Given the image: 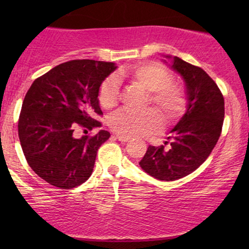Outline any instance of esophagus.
Instances as JSON below:
<instances>
[{
  "instance_id": "34e87169",
  "label": "esophagus",
  "mask_w": 249,
  "mask_h": 249,
  "mask_svg": "<svg viewBox=\"0 0 249 249\" xmlns=\"http://www.w3.org/2000/svg\"><path fill=\"white\" fill-rule=\"evenodd\" d=\"M115 137H117L118 141H120V142H125L130 141V137H128V136H124V135H119V134H117V135H115Z\"/></svg>"
}]
</instances>
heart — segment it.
Instances as JSON below:
<instances>
[{"label": "heart", "instance_id": "b5f03b06", "mask_svg": "<svg viewBox=\"0 0 249 249\" xmlns=\"http://www.w3.org/2000/svg\"><path fill=\"white\" fill-rule=\"evenodd\" d=\"M118 77H128L149 91L152 104L161 111L166 121L178 119L185 111L186 98L183 90L172 84V74L159 63H142L130 70H120ZM98 100L103 107L111 108L119 100V80L111 76L102 83L98 90ZM108 124L118 134L138 136L156 130L161 125L160 114L153 108L144 112L119 110L108 119Z\"/></svg>", "mask_w": 249, "mask_h": 249}]
</instances>
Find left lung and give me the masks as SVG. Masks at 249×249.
<instances>
[{
	"instance_id": "8db88e82",
	"label": "left lung",
	"mask_w": 249,
	"mask_h": 249,
	"mask_svg": "<svg viewBox=\"0 0 249 249\" xmlns=\"http://www.w3.org/2000/svg\"><path fill=\"white\" fill-rule=\"evenodd\" d=\"M163 57V62L185 83L186 112L170 131V148L149 146L139 165L153 178L173 181L190 175L209 158L222 130L224 100L217 85L202 68L178 56Z\"/></svg>"
}]
</instances>
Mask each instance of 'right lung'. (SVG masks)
Masks as SVG:
<instances>
[{"instance_id": "add662e5", "label": "right lung", "mask_w": 249, "mask_h": 249, "mask_svg": "<svg viewBox=\"0 0 249 249\" xmlns=\"http://www.w3.org/2000/svg\"><path fill=\"white\" fill-rule=\"evenodd\" d=\"M117 68L103 61H68L37 78L27 91L18 124L20 144L30 168L50 185L70 189L90 177L98 148L111 135L100 130L77 138L73 132L101 127L94 119L102 114L98 90Z\"/></svg>"}]
</instances>
